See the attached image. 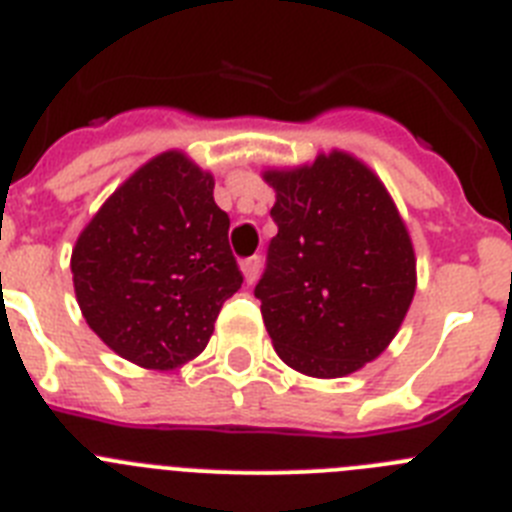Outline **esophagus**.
<instances>
[{
    "mask_svg": "<svg viewBox=\"0 0 512 512\" xmlns=\"http://www.w3.org/2000/svg\"><path fill=\"white\" fill-rule=\"evenodd\" d=\"M261 274V256H248L243 259V277H246L248 284H253Z\"/></svg>",
    "mask_w": 512,
    "mask_h": 512,
    "instance_id": "34e87169",
    "label": "esophagus"
}]
</instances>
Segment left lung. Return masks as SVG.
Masks as SVG:
<instances>
[{"mask_svg": "<svg viewBox=\"0 0 512 512\" xmlns=\"http://www.w3.org/2000/svg\"><path fill=\"white\" fill-rule=\"evenodd\" d=\"M279 233L253 295L279 359L307 377H346L395 338L415 295V253L395 202L348 153L266 171Z\"/></svg>", "mask_w": 512, "mask_h": 512, "instance_id": "8db88e82", "label": "left lung"}]
</instances>
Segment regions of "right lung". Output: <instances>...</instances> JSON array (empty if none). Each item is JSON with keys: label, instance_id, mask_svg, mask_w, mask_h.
Returning <instances> with one entry per match:
<instances>
[{"label": "right lung", "instance_id": "right-lung-1", "mask_svg": "<svg viewBox=\"0 0 512 512\" xmlns=\"http://www.w3.org/2000/svg\"><path fill=\"white\" fill-rule=\"evenodd\" d=\"M212 176L161 153L122 184L76 241L74 289L89 328L122 359L174 369L202 354L243 284Z\"/></svg>", "mask_w": 512, "mask_h": 512}]
</instances>
